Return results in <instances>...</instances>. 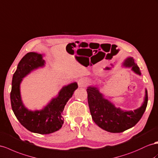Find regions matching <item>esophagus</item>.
Returning a JSON list of instances; mask_svg holds the SVG:
<instances>
[{"instance_id": "obj_1", "label": "esophagus", "mask_w": 158, "mask_h": 158, "mask_svg": "<svg viewBox=\"0 0 158 158\" xmlns=\"http://www.w3.org/2000/svg\"><path fill=\"white\" fill-rule=\"evenodd\" d=\"M87 85V81L85 79H81L78 81V85L80 87H85Z\"/></svg>"}]
</instances>
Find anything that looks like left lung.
<instances>
[{"label":"left lung","instance_id":"obj_1","mask_svg":"<svg viewBox=\"0 0 158 158\" xmlns=\"http://www.w3.org/2000/svg\"><path fill=\"white\" fill-rule=\"evenodd\" d=\"M131 67L135 73L141 75L139 67L133 58L129 57L123 63ZM88 104L93 120L99 127L111 133H121L136 125L142 117L148 105V92L145 90L144 102L134 111H124L117 108L110 101L103 98L97 87H89L87 89Z\"/></svg>","mask_w":158,"mask_h":158}]
</instances>
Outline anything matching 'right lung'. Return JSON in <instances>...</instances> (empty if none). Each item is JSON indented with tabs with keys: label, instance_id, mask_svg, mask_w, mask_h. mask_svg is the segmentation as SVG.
Masks as SVG:
<instances>
[{
	"label": "right lung",
	"instance_id": "add662e5",
	"mask_svg": "<svg viewBox=\"0 0 158 158\" xmlns=\"http://www.w3.org/2000/svg\"><path fill=\"white\" fill-rule=\"evenodd\" d=\"M44 65L43 55L37 52H28L19 62L13 77L10 92L11 107L14 114L23 126L28 130L48 134L58 131L64 122L63 111L67 102L77 89L76 82L63 87L56 98L40 111H32L24 106L20 94V84L23 78L31 71Z\"/></svg>",
	"mask_w": 158,
	"mask_h": 158
}]
</instances>
